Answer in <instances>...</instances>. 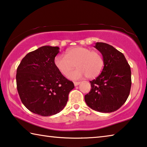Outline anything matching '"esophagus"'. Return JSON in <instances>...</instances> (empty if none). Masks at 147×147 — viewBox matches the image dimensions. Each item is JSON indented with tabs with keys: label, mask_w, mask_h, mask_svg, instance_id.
Returning a JSON list of instances; mask_svg holds the SVG:
<instances>
[{
	"label": "esophagus",
	"mask_w": 147,
	"mask_h": 147,
	"mask_svg": "<svg viewBox=\"0 0 147 147\" xmlns=\"http://www.w3.org/2000/svg\"><path fill=\"white\" fill-rule=\"evenodd\" d=\"M74 85L76 86H78V85H79V84H80V82H78V81H74Z\"/></svg>",
	"instance_id": "esophagus-1"
}]
</instances>
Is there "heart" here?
<instances>
[{
	"mask_svg": "<svg viewBox=\"0 0 147 147\" xmlns=\"http://www.w3.org/2000/svg\"><path fill=\"white\" fill-rule=\"evenodd\" d=\"M54 63L64 76H68L76 65L78 68L68 76L69 79L76 80L85 76L88 78L97 77L102 70L104 62L99 52L86 47H76L68 50L66 55L55 57Z\"/></svg>",
	"mask_w": 147,
	"mask_h": 147,
	"instance_id": "b5f03b06",
	"label": "heart"
}]
</instances>
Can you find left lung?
I'll list each match as a JSON object with an SVG mask.
<instances>
[{"mask_svg":"<svg viewBox=\"0 0 147 147\" xmlns=\"http://www.w3.org/2000/svg\"><path fill=\"white\" fill-rule=\"evenodd\" d=\"M104 66L100 75L90 81L91 89L85 96L89 107L101 113H111L126 102L130 92L131 69L124 55L112 45L96 43Z\"/></svg>","mask_w":147,"mask_h":147,"instance_id":"obj_1","label":"left lung"}]
</instances>
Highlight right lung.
Instances as JSON below:
<instances>
[{"mask_svg":"<svg viewBox=\"0 0 147 147\" xmlns=\"http://www.w3.org/2000/svg\"><path fill=\"white\" fill-rule=\"evenodd\" d=\"M59 47L44 45L28 53L17 69V88L23 105L44 117L64 109L74 85L64 78L54 63Z\"/></svg>","mask_w":147,"mask_h":147,"instance_id":"1","label":"right lung"}]
</instances>
